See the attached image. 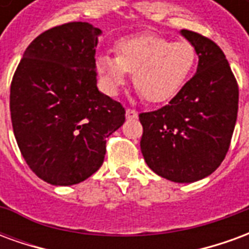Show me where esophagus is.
<instances>
[{"instance_id": "34e87169", "label": "esophagus", "mask_w": 249, "mask_h": 249, "mask_svg": "<svg viewBox=\"0 0 249 249\" xmlns=\"http://www.w3.org/2000/svg\"><path fill=\"white\" fill-rule=\"evenodd\" d=\"M125 116H126V119L132 120V119H137V116L139 113L133 110V109H126V112H125Z\"/></svg>"}]
</instances>
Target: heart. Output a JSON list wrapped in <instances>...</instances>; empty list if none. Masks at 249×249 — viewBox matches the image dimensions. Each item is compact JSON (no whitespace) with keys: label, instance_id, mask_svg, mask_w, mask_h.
<instances>
[{"label":"heart","instance_id":"b5f03b06","mask_svg":"<svg viewBox=\"0 0 249 249\" xmlns=\"http://www.w3.org/2000/svg\"><path fill=\"white\" fill-rule=\"evenodd\" d=\"M116 52L117 56L101 54L96 60L105 92L117 94L128 73H133L137 90L153 104L175 97L189 80L197 60L191 42H173L155 33L120 40Z\"/></svg>","mask_w":249,"mask_h":249}]
</instances>
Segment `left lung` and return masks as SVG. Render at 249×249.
Returning <instances> with one entry per match:
<instances>
[{
	"mask_svg": "<svg viewBox=\"0 0 249 249\" xmlns=\"http://www.w3.org/2000/svg\"><path fill=\"white\" fill-rule=\"evenodd\" d=\"M198 57L196 74L168 105L140 113L141 153L148 167L175 183H193L224 160L235 129L239 88L219 46L183 29Z\"/></svg>",
	"mask_w": 249,
	"mask_h": 249,
	"instance_id": "8db88e82",
	"label": "left lung"
}]
</instances>
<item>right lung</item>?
Returning <instances> with one entry per match:
<instances>
[{
    "instance_id": "obj_1",
    "label": "right lung",
    "mask_w": 249,
    "mask_h": 249,
    "mask_svg": "<svg viewBox=\"0 0 249 249\" xmlns=\"http://www.w3.org/2000/svg\"><path fill=\"white\" fill-rule=\"evenodd\" d=\"M101 30L69 22L41 33L26 48L10 87L16 140L33 172L68 187L103 165L107 139L125 109L97 88L96 46Z\"/></svg>"
}]
</instances>
